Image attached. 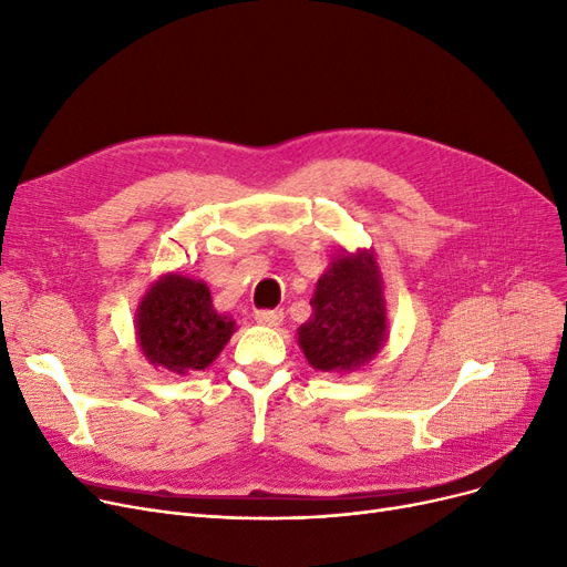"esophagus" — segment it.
<instances>
[{"instance_id": "34e87169", "label": "esophagus", "mask_w": 567, "mask_h": 567, "mask_svg": "<svg viewBox=\"0 0 567 567\" xmlns=\"http://www.w3.org/2000/svg\"><path fill=\"white\" fill-rule=\"evenodd\" d=\"M285 312L282 310H257L255 321L261 326H278L282 321Z\"/></svg>"}]
</instances>
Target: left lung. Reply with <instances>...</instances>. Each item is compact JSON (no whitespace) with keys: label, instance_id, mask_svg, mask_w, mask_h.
Instances as JSON below:
<instances>
[{"label":"left lung","instance_id":"8db88e82","mask_svg":"<svg viewBox=\"0 0 567 567\" xmlns=\"http://www.w3.org/2000/svg\"><path fill=\"white\" fill-rule=\"evenodd\" d=\"M299 344L312 368L347 372L365 365L385 340L381 276L368 252L338 257L312 296Z\"/></svg>","mask_w":567,"mask_h":567}]
</instances>
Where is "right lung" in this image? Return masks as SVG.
<instances>
[{"mask_svg":"<svg viewBox=\"0 0 567 567\" xmlns=\"http://www.w3.org/2000/svg\"><path fill=\"white\" fill-rule=\"evenodd\" d=\"M234 333V321L212 306L204 282L165 276L148 293L137 312V340L154 365L172 372L204 370Z\"/></svg>","mask_w":567,"mask_h":567,"instance_id":"right-lung-1","label":"right lung"}]
</instances>
